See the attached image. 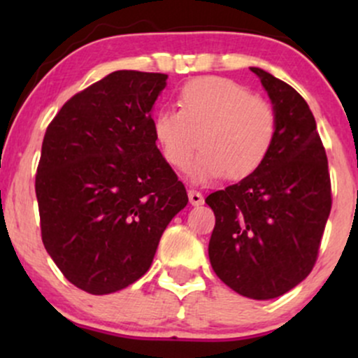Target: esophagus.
Returning <instances> with one entry per match:
<instances>
[{
    "instance_id": "esophagus-1",
    "label": "esophagus",
    "mask_w": 358,
    "mask_h": 358,
    "mask_svg": "<svg viewBox=\"0 0 358 358\" xmlns=\"http://www.w3.org/2000/svg\"><path fill=\"white\" fill-rule=\"evenodd\" d=\"M188 200L192 205H202L203 203V195L196 190H188Z\"/></svg>"
}]
</instances>
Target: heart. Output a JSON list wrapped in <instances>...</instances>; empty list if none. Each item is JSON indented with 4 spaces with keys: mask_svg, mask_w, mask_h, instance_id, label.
Here are the masks:
<instances>
[{
    "mask_svg": "<svg viewBox=\"0 0 358 358\" xmlns=\"http://www.w3.org/2000/svg\"><path fill=\"white\" fill-rule=\"evenodd\" d=\"M153 134L163 159L187 171L196 146L202 153L192 168L199 182L242 180L266 162L278 136L276 110L262 97L225 77H200L180 89L178 110L155 116Z\"/></svg>",
    "mask_w": 358,
    "mask_h": 358,
    "instance_id": "1",
    "label": "heart"
}]
</instances>
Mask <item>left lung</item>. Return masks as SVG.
I'll return each instance as SVG.
<instances>
[{
	"label": "left lung",
	"instance_id": "8db88e82",
	"mask_svg": "<svg viewBox=\"0 0 358 358\" xmlns=\"http://www.w3.org/2000/svg\"><path fill=\"white\" fill-rule=\"evenodd\" d=\"M250 71L268 90L278 136L259 170L205 199L215 215L208 257L236 293L273 299L313 269L331 210V182L306 101L269 72Z\"/></svg>",
	"mask_w": 358,
	"mask_h": 358
}]
</instances>
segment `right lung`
I'll use <instances>...</instances> for the list:
<instances>
[{
    "instance_id": "right-lung-1",
    "label": "right lung",
    "mask_w": 358,
    "mask_h": 358,
    "mask_svg": "<svg viewBox=\"0 0 358 358\" xmlns=\"http://www.w3.org/2000/svg\"><path fill=\"white\" fill-rule=\"evenodd\" d=\"M166 79L109 73L65 102L45 133L35 178L42 241L62 274L90 294L138 281L188 203L153 134Z\"/></svg>"
}]
</instances>
